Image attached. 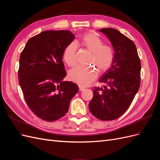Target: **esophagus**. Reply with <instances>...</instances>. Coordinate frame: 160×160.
Returning <instances> with one entry per match:
<instances>
[{
    "label": "esophagus",
    "instance_id": "esophagus-1",
    "mask_svg": "<svg viewBox=\"0 0 160 160\" xmlns=\"http://www.w3.org/2000/svg\"><path fill=\"white\" fill-rule=\"evenodd\" d=\"M79 88L80 91H82L85 89V88H84V87H82V86H79Z\"/></svg>",
    "mask_w": 160,
    "mask_h": 160
}]
</instances>
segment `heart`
Here are the masks:
<instances>
[{"instance_id": "obj_1", "label": "heart", "mask_w": 160, "mask_h": 160, "mask_svg": "<svg viewBox=\"0 0 160 160\" xmlns=\"http://www.w3.org/2000/svg\"><path fill=\"white\" fill-rule=\"evenodd\" d=\"M91 52L89 64L94 65L100 72L108 70L114 60V51L111 46L103 44L100 37L93 32H88L82 37L79 42H71L65 48L62 58L67 65L70 67L76 63V53L78 45ZM98 76L96 69L93 67L77 66L71 69L68 73L69 79L81 86H86L94 81Z\"/></svg>"}]
</instances>
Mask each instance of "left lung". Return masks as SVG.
I'll use <instances>...</instances> for the list:
<instances>
[{"label": "left lung", "mask_w": 160, "mask_h": 160, "mask_svg": "<svg viewBox=\"0 0 160 160\" xmlns=\"http://www.w3.org/2000/svg\"><path fill=\"white\" fill-rule=\"evenodd\" d=\"M113 49L114 60L110 68L101 77L103 88L94 87L89 108L95 118L102 121L119 118L128 110L139 90L141 62L134 42L112 28H101Z\"/></svg>", "instance_id": "8db88e82"}]
</instances>
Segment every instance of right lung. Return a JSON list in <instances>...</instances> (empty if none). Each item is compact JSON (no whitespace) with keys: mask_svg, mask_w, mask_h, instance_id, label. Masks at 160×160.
<instances>
[{"mask_svg":"<svg viewBox=\"0 0 160 160\" xmlns=\"http://www.w3.org/2000/svg\"><path fill=\"white\" fill-rule=\"evenodd\" d=\"M74 38L70 31H45L31 37L21 52L18 79L24 98L32 112L47 122L63 117L79 91L75 83L62 81V54Z\"/></svg>","mask_w":160,"mask_h":160,"instance_id":"right-lung-1","label":"right lung"}]
</instances>
